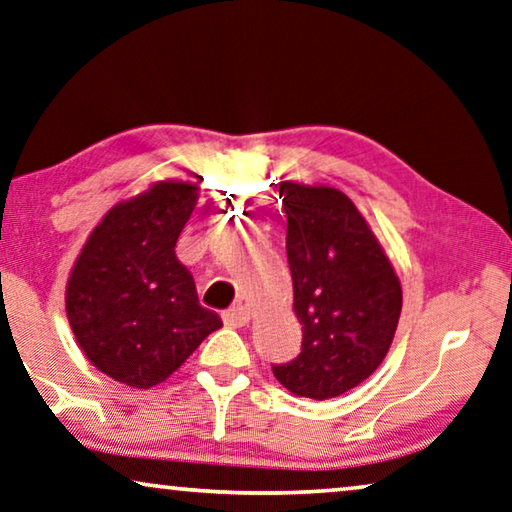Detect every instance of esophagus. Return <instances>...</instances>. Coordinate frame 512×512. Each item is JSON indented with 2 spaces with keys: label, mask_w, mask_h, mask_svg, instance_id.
<instances>
[{
  "label": "esophagus",
  "mask_w": 512,
  "mask_h": 512,
  "mask_svg": "<svg viewBox=\"0 0 512 512\" xmlns=\"http://www.w3.org/2000/svg\"><path fill=\"white\" fill-rule=\"evenodd\" d=\"M224 321L226 325H231V328H242V325L249 323V309L244 305H235L233 309L226 311Z\"/></svg>",
  "instance_id": "1"
}]
</instances>
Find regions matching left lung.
<instances>
[{
	"mask_svg": "<svg viewBox=\"0 0 512 512\" xmlns=\"http://www.w3.org/2000/svg\"><path fill=\"white\" fill-rule=\"evenodd\" d=\"M286 256L293 309L302 325L298 358L272 365L298 397L328 399L381 365L395 337L402 286L351 198L332 187L284 182Z\"/></svg>",
	"mask_w": 512,
	"mask_h": 512,
	"instance_id": "obj_1",
	"label": "left lung"
}]
</instances>
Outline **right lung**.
Masks as SVG:
<instances>
[{"mask_svg": "<svg viewBox=\"0 0 512 512\" xmlns=\"http://www.w3.org/2000/svg\"><path fill=\"white\" fill-rule=\"evenodd\" d=\"M196 198L194 184L159 182L115 205L73 265L66 286L73 335L96 369L131 388L166 381L221 328L175 256Z\"/></svg>", "mask_w": 512, "mask_h": 512, "instance_id": "1", "label": "right lung"}]
</instances>
